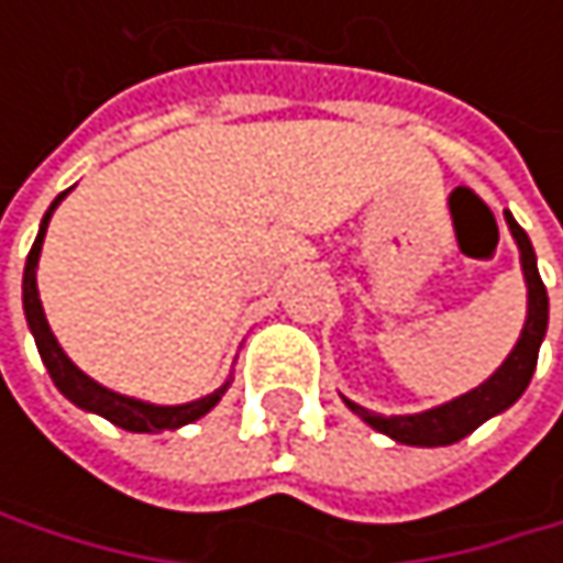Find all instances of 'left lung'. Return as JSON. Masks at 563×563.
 Here are the masks:
<instances>
[{
    "mask_svg": "<svg viewBox=\"0 0 563 563\" xmlns=\"http://www.w3.org/2000/svg\"><path fill=\"white\" fill-rule=\"evenodd\" d=\"M508 228L518 241L521 251V267H525V280H528V322L521 329V339L515 345V352L506 358V365L476 391L463 394L443 407L423 410V413H410V417H382L365 410L362 404L345 400L362 420H368L375 430L388 433L397 443H410V446H446L463 440L466 433H473L479 423H486L489 417L503 413L506 407H511L521 391L528 388L534 365H538V349L548 329V289L541 283L538 264H534V247L528 241V234L521 231V224L506 211Z\"/></svg>",
    "mask_w": 563,
    "mask_h": 563,
    "instance_id": "1",
    "label": "left lung"
}]
</instances>
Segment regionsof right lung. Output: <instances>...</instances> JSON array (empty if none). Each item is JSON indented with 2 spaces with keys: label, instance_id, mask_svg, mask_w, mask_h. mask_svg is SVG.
<instances>
[{
  "label": "right lung",
  "instance_id": "add662e5",
  "mask_svg": "<svg viewBox=\"0 0 563 563\" xmlns=\"http://www.w3.org/2000/svg\"><path fill=\"white\" fill-rule=\"evenodd\" d=\"M64 195H67V191H60V195H57L55 201H52V208H48V214L42 218V231H38V238H35V244H32V251H29V261H25V280H22L25 316H29V325H32V332H35L38 355H42V362H45V368H48V375H52L55 388L64 394L67 400H74L77 407L93 410V413L107 417L110 423H117V427H123V430H133V433L175 430V427H181V423H191V420L205 417V413L221 400V394L228 391V385H224V388H218L214 394H208V397H201V400H191V404L156 407V404H143V400H133V397L107 391L103 385L90 382V378H87V375H84V372H80V368H77V365L60 352L57 339L52 335V329H48V319H45L42 299H38L35 267H38L42 241H45V231H48V218H52V211H55L57 201H60Z\"/></svg>",
  "mask_w": 563,
  "mask_h": 563
}]
</instances>
